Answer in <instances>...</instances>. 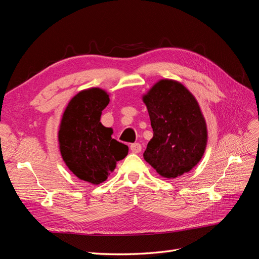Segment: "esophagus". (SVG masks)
Returning <instances> with one entry per match:
<instances>
[{
    "instance_id": "obj_1",
    "label": "esophagus",
    "mask_w": 259,
    "mask_h": 259,
    "mask_svg": "<svg viewBox=\"0 0 259 259\" xmlns=\"http://www.w3.org/2000/svg\"><path fill=\"white\" fill-rule=\"evenodd\" d=\"M131 150H132V152H134V153H139L140 151H142V145L138 144V143L132 144L131 145Z\"/></svg>"
}]
</instances>
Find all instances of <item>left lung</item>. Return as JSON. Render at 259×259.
<instances>
[{
  "label": "left lung",
  "instance_id": "obj_1",
  "mask_svg": "<svg viewBox=\"0 0 259 259\" xmlns=\"http://www.w3.org/2000/svg\"><path fill=\"white\" fill-rule=\"evenodd\" d=\"M153 130L144 153L164 178L190 171L207 145V126L198 100L180 82L162 79L142 96Z\"/></svg>",
  "mask_w": 259,
  "mask_h": 259
}]
</instances>
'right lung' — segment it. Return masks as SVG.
<instances>
[{
    "instance_id": "1",
    "label": "right lung",
    "mask_w": 259,
    "mask_h": 259,
    "mask_svg": "<svg viewBox=\"0 0 259 259\" xmlns=\"http://www.w3.org/2000/svg\"><path fill=\"white\" fill-rule=\"evenodd\" d=\"M109 101V93L103 89L83 90L70 99L59 125L62 160L77 178L92 185L107 180L128 152L126 145L112 139L113 130L100 122Z\"/></svg>"
}]
</instances>
